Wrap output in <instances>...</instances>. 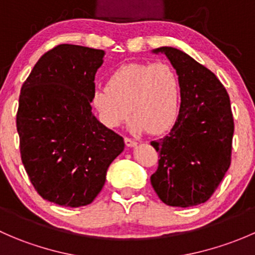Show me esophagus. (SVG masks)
<instances>
[{
    "instance_id": "1",
    "label": "esophagus",
    "mask_w": 255,
    "mask_h": 255,
    "mask_svg": "<svg viewBox=\"0 0 255 255\" xmlns=\"http://www.w3.org/2000/svg\"><path fill=\"white\" fill-rule=\"evenodd\" d=\"M125 143L126 145L130 146V148H132V146H135L138 144L134 139H130V138H125Z\"/></svg>"
}]
</instances>
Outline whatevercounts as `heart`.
<instances>
[{
	"mask_svg": "<svg viewBox=\"0 0 255 255\" xmlns=\"http://www.w3.org/2000/svg\"><path fill=\"white\" fill-rule=\"evenodd\" d=\"M92 101L107 127L120 126L130 107L133 130L160 134L171 128L179 115L181 80L165 61L128 63L110 75L107 87L95 90Z\"/></svg>",
	"mask_w": 255,
	"mask_h": 255,
	"instance_id": "obj_1",
	"label": "heart"
}]
</instances>
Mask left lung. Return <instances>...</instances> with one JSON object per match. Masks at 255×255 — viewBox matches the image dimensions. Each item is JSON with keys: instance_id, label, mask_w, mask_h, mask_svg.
<instances>
[{"instance_id": "left-lung-1", "label": "left lung", "mask_w": 255, "mask_h": 255, "mask_svg": "<svg viewBox=\"0 0 255 255\" xmlns=\"http://www.w3.org/2000/svg\"><path fill=\"white\" fill-rule=\"evenodd\" d=\"M163 53L181 80L179 116L168 135L150 142L159 164L151 186L164 204L190 207L206 202L231 165L235 132L231 101L215 74L184 51Z\"/></svg>"}]
</instances>
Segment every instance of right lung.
Listing matches in <instances>:
<instances>
[{"label": "right lung", "instance_id": "obj_1", "mask_svg": "<svg viewBox=\"0 0 255 255\" xmlns=\"http://www.w3.org/2000/svg\"><path fill=\"white\" fill-rule=\"evenodd\" d=\"M104 56L101 49L60 44L38 60L20 89L22 163L38 194L60 206L91 204L125 149L123 138L91 111Z\"/></svg>", "mask_w": 255, "mask_h": 255}]
</instances>
